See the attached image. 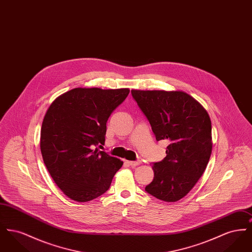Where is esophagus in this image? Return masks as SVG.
Returning <instances> with one entry per match:
<instances>
[{"label":"esophagus","instance_id":"34e87169","mask_svg":"<svg viewBox=\"0 0 252 252\" xmlns=\"http://www.w3.org/2000/svg\"><path fill=\"white\" fill-rule=\"evenodd\" d=\"M126 162L128 165H130V166H138V165H140V164L142 163V161H141V160H135V161L126 160Z\"/></svg>","mask_w":252,"mask_h":252}]
</instances>
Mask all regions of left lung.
Here are the masks:
<instances>
[{
	"instance_id": "obj_1",
	"label": "left lung",
	"mask_w": 252,
	"mask_h": 252,
	"mask_svg": "<svg viewBox=\"0 0 252 252\" xmlns=\"http://www.w3.org/2000/svg\"><path fill=\"white\" fill-rule=\"evenodd\" d=\"M132 97L151 125L157 141L167 140L166 157L153 163L154 180L145 191L176 202L201 178L212 154V123L207 110L180 91L131 90Z\"/></svg>"
}]
</instances>
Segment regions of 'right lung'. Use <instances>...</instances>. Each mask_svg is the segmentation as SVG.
I'll use <instances>...</instances> for the list:
<instances>
[{
    "label": "right lung",
    "instance_id": "obj_1",
    "mask_svg": "<svg viewBox=\"0 0 252 252\" xmlns=\"http://www.w3.org/2000/svg\"><path fill=\"white\" fill-rule=\"evenodd\" d=\"M128 89L75 88L49 107L40 151L52 179L69 198L87 202L107 192L123 161L94 147L105 144L107 122Z\"/></svg>",
    "mask_w": 252,
    "mask_h": 252
}]
</instances>
